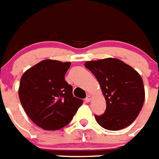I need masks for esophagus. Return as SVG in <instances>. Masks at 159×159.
<instances>
[{
    "label": "esophagus",
    "instance_id": "obj_1",
    "mask_svg": "<svg viewBox=\"0 0 159 159\" xmlns=\"http://www.w3.org/2000/svg\"><path fill=\"white\" fill-rule=\"evenodd\" d=\"M91 100H92V96H91V95H88L87 97H86V98H85V101L87 102H89Z\"/></svg>",
    "mask_w": 159,
    "mask_h": 159
}]
</instances>
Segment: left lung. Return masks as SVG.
<instances>
[{"label": "left lung", "instance_id": "8db88e82", "mask_svg": "<svg viewBox=\"0 0 159 159\" xmlns=\"http://www.w3.org/2000/svg\"><path fill=\"white\" fill-rule=\"evenodd\" d=\"M97 78L106 100V111L96 116L104 129L118 130L134 121L144 102V88L139 74L116 58L89 61L84 64Z\"/></svg>", "mask_w": 159, "mask_h": 159}]
</instances>
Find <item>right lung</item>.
<instances>
[{
	"instance_id": "obj_1",
	"label": "right lung",
	"mask_w": 159,
	"mask_h": 159,
	"mask_svg": "<svg viewBox=\"0 0 159 159\" xmlns=\"http://www.w3.org/2000/svg\"><path fill=\"white\" fill-rule=\"evenodd\" d=\"M71 63L42 61L23 74L19 97L29 117L46 130H57L70 122L83 101L75 98L65 80Z\"/></svg>"
}]
</instances>
